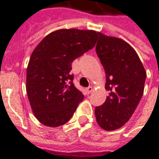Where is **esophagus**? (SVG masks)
Returning <instances> with one entry per match:
<instances>
[{
  "instance_id": "1",
  "label": "esophagus",
  "mask_w": 159,
  "mask_h": 159,
  "mask_svg": "<svg viewBox=\"0 0 159 159\" xmlns=\"http://www.w3.org/2000/svg\"><path fill=\"white\" fill-rule=\"evenodd\" d=\"M93 88H92V87H89V88L87 89V93L89 94V93H91L92 92H93Z\"/></svg>"
}]
</instances>
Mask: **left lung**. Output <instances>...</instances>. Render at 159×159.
I'll return each mask as SVG.
<instances>
[{"instance_id": "8db88e82", "label": "left lung", "mask_w": 159, "mask_h": 159, "mask_svg": "<svg viewBox=\"0 0 159 159\" xmlns=\"http://www.w3.org/2000/svg\"><path fill=\"white\" fill-rule=\"evenodd\" d=\"M99 33L96 53L110 91L103 105L94 109L99 126L111 131L123 127L136 109L144 93L147 71L135 50L117 37Z\"/></svg>"}]
</instances>
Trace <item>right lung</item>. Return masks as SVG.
I'll list each match as a JSON object with an SVG mask.
<instances>
[{
  "mask_svg": "<svg viewBox=\"0 0 159 159\" xmlns=\"http://www.w3.org/2000/svg\"><path fill=\"white\" fill-rule=\"evenodd\" d=\"M98 33L91 30L60 29L41 41L30 56L26 92L36 119L48 127L67 123L83 94L74 86L71 64L92 49Z\"/></svg>",
  "mask_w": 159,
  "mask_h": 159,
  "instance_id": "obj_1",
  "label": "right lung"
}]
</instances>
